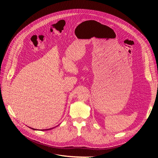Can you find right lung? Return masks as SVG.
<instances>
[{"label":"right lung","instance_id":"obj_1","mask_svg":"<svg viewBox=\"0 0 158 158\" xmlns=\"http://www.w3.org/2000/svg\"><path fill=\"white\" fill-rule=\"evenodd\" d=\"M30 128H31V127H30ZM32 129H34V130H37V129H34V128H31ZM52 128H51V129H41L42 131H47V130H49V129H51Z\"/></svg>","mask_w":158,"mask_h":158}]
</instances>
